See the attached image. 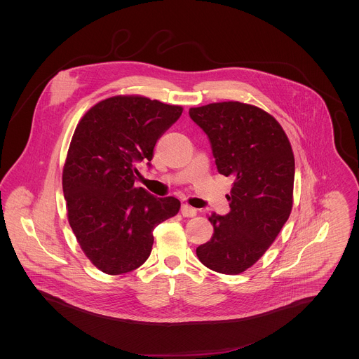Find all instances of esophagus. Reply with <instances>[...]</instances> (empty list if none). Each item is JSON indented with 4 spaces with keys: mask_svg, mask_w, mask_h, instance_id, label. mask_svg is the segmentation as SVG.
I'll return each instance as SVG.
<instances>
[{
    "mask_svg": "<svg viewBox=\"0 0 359 359\" xmlns=\"http://www.w3.org/2000/svg\"><path fill=\"white\" fill-rule=\"evenodd\" d=\"M196 212H198L196 208L192 207V205H187V203H184V205H181V214H182L184 217H195Z\"/></svg>",
    "mask_w": 359,
    "mask_h": 359,
    "instance_id": "34e87169",
    "label": "esophagus"
}]
</instances>
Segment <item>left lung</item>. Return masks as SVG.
<instances>
[{
	"label": "left lung",
	"instance_id": "1",
	"mask_svg": "<svg viewBox=\"0 0 359 359\" xmlns=\"http://www.w3.org/2000/svg\"><path fill=\"white\" fill-rule=\"evenodd\" d=\"M219 174L233 178L231 211L210 215L211 239L196 249L207 268L238 275L273 243L293 207L294 154L282 126L255 104L228 101L189 109Z\"/></svg>",
	"mask_w": 359,
	"mask_h": 359
}]
</instances>
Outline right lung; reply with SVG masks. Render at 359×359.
<instances>
[{"label": "right lung", "mask_w": 359, "mask_h": 359, "mask_svg": "<svg viewBox=\"0 0 359 359\" xmlns=\"http://www.w3.org/2000/svg\"><path fill=\"white\" fill-rule=\"evenodd\" d=\"M182 110L116 95L95 103L74 130L62 172L67 219L84 255L107 275L141 266L154 228L180 211L178 199L154 198L134 182L137 161L152 160L157 140Z\"/></svg>", "instance_id": "obj_1"}]
</instances>
